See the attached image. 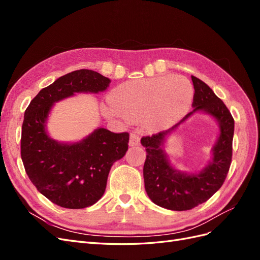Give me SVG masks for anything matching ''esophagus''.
I'll list each match as a JSON object with an SVG mask.
<instances>
[{
  "label": "esophagus",
  "mask_w": 260,
  "mask_h": 260,
  "mask_svg": "<svg viewBox=\"0 0 260 260\" xmlns=\"http://www.w3.org/2000/svg\"><path fill=\"white\" fill-rule=\"evenodd\" d=\"M140 140L141 137L138 132H132L130 135V141H129V144L130 146H137L140 144Z\"/></svg>",
  "instance_id": "esophagus-1"
}]
</instances>
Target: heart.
I'll use <instances>...</instances> for the list:
<instances>
[{
    "label": "heart",
    "instance_id": "1",
    "mask_svg": "<svg viewBox=\"0 0 260 260\" xmlns=\"http://www.w3.org/2000/svg\"><path fill=\"white\" fill-rule=\"evenodd\" d=\"M194 96L187 79L174 75L125 81L113 90L112 106L105 107L109 117L138 120L152 111L159 116L182 117L190 109Z\"/></svg>",
    "mask_w": 260,
    "mask_h": 260
}]
</instances>
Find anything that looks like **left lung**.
Wrapping results in <instances>:
<instances>
[{"label":"left lung","mask_w":260,"mask_h":260,"mask_svg":"<svg viewBox=\"0 0 260 260\" xmlns=\"http://www.w3.org/2000/svg\"><path fill=\"white\" fill-rule=\"evenodd\" d=\"M191 78L195 90L193 111L172 128L141 139L147 154L143 177L148 198L156 205L177 211L192 209L209 200L223 184L232 159L234 120L231 113L205 82L194 76ZM196 112L214 117L219 135L207 166L198 173H185L170 162L163 147L168 136Z\"/></svg>","instance_id":"obj_1"}]
</instances>
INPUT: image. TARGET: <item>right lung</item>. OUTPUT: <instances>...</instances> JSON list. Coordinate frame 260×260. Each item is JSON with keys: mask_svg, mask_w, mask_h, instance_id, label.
I'll use <instances>...</instances> for the list:
<instances>
[{"mask_svg": "<svg viewBox=\"0 0 260 260\" xmlns=\"http://www.w3.org/2000/svg\"><path fill=\"white\" fill-rule=\"evenodd\" d=\"M111 79L89 69L59 77L30 102L21 128L23 167L37 190L56 205L80 209L103 196L109 170L128 151L129 133L98 128L81 141L58 142L46 131L55 103L76 93L105 91Z\"/></svg>", "mask_w": 260, "mask_h": 260, "instance_id": "right-lung-1", "label": "right lung"}]
</instances>
